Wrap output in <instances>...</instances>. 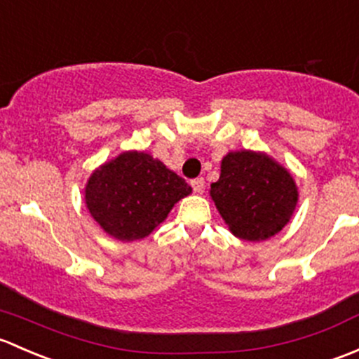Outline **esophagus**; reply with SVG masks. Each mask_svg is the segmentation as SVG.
<instances>
[{
	"mask_svg": "<svg viewBox=\"0 0 359 359\" xmlns=\"http://www.w3.org/2000/svg\"><path fill=\"white\" fill-rule=\"evenodd\" d=\"M191 188H194L195 194H202L205 188V181L204 178H197V180H191Z\"/></svg>",
	"mask_w": 359,
	"mask_h": 359,
	"instance_id": "1",
	"label": "esophagus"
}]
</instances>
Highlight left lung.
I'll return each mask as SVG.
<instances>
[{"label":"left lung","instance_id":"obj_1","mask_svg":"<svg viewBox=\"0 0 359 359\" xmlns=\"http://www.w3.org/2000/svg\"><path fill=\"white\" fill-rule=\"evenodd\" d=\"M210 197L235 236L249 242L271 238L289 223L297 187L285 168L264 154L230 152Z\"/></svg>","mask_w":359,"mask_h":359}]
</instances>
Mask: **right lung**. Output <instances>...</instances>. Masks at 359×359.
<instances>
[{
    "label": "right lung",
    "instance_id": "right-lung-1",
    "mask_svg": "<svg viewBox=\"0 0 359 359\" xmlns=\"http://www.w3.org/2000/svg\"><path fill=\"white\" fill-rule=\"evenodd\" d=\"M191 194L187 181L143 152H124L91 175L86 205L114 238L140 240L168 217L172 205Z\"/></svg>",
    "mask_w": 359,
    "mask_h": 359
}]
</instances>
